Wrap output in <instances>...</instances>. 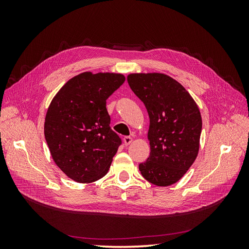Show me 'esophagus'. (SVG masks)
I'll use <instances>...</instances> for the list:
<instances>
[{"label": "esophagus", "instance_id": "obj_1", "mask_svg": "<svg viewBox=\"0 0 249 249\" xmlns=\"http://www.w3.org/2000/svg\"><path fill=\"white\" fill-rule=\"evenodd\" d=\"M124 142L125 145H129V144H131V143L133 142V138L130 137V136H125L124 138Z\"/></svg>", "mask_w": 249, "mask_h": 249}]
</instances>
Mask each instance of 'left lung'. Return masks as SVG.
Listing matches in <instances>:
<instances>
[{"instance_id":"obj_1","label":"left lung","mask_w":249,"mask_h":249,"mask_svg":"<svg viewBox=\"0 0 249 249\" xmlns=\"http://www.w3.org/2000/svg\"><path fill=\"white\" fill-rule=\"evenodd\" d=\"M126 80L149 117L150 155L139 170L149 183L170 186L198 155L202 125L198 106L183 85L165 73H130Z\"/></svg>"}]
</instances>
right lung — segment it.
<instances>
[{
	"instance_id": "obj_1",
	"label": "right lung",
	"mask_w": 249,
	"mask_h": 249,
	"mask_svg": "<svg viewBox=\"0 0 249 249\" xmlns=\"http://www.w3.org/2000/svg\"><path fill=\"white\" fill-rule=\"evenodd\" d=\"M125 78L115 72H82L53 97L44 119L51 156L74 182L88 184L107 175L122 140L110 127L108 97Z\"/></svg>"
}]
</instances>
